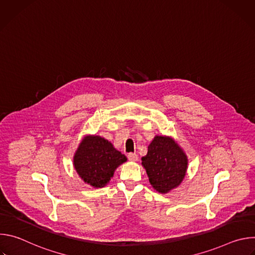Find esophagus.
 Segmentation results:
<instances>
[{
	"label": "esophagus",
	"mask_w": 255,
	"mask_h": 255,
	"mask_svg": "<svg viewBox=\"0 0 255 255\" xmlns=\"http://www.w3.org/2000/svg\"><path fill=\"white\" fill-rule=\"evenodd\" d=\"M128 159L130 161H137L138 160V155L136 153H129L128 154Z\"/></svg>",
	"instance_id": "1"
}]
</instances>
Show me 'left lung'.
I'll list each match as a JSON object with an SVG mask.
<instances>
[{
	"label": "left lung",
	"instance_id": "obj_1",
	"mask_svg": "<svg viewBox=\"0 0 255 255\" xmlns=\"http://www.w3.org/2000/svg\"><path fill=\"white\" fill-rule=\"evenodd\" d=\"M152 188L167 194L184 180L189 159L178 143L170 136L155 135L148 146L147 154L141 158Z\"/></svg>",
	"mask_w": 255,
	"mask_h": 255
}]
</instances>
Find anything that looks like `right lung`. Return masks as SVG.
<instances>
[{"mask_svg": "<svg viewBox=\"0 0 255 255\" xmlns=\"http://www.w3.org/2000/svg\"><path fill=\"white\" fill-rule=\"evenodd\" d=\"M127 157L99 135H86L74 154V167L89 186L100 189L109 184Z\"/></svg>", "mask_w": 255, "mask_h": 255, "instance_id": "obj_1", "label": "right lung"}]
</instances>
